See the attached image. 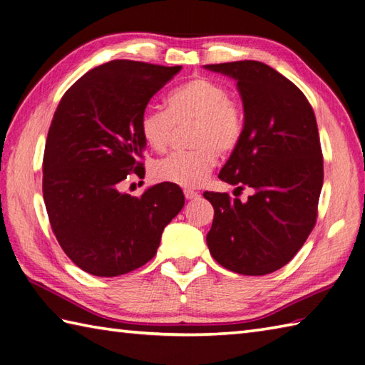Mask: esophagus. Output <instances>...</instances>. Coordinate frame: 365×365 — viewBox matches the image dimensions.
Listing matches in <instances>:
<instances>
[{"instance_id": "34e87169", "label": "esophagus", "mask_w": 365, "mask_h": 365, "mask_svg": "<svg viewBox=\"0 0 365 365\" xmlns=\"http://www.w3.org/2000/svg\"><path fill=\"white\" fill-rule=\"evenodd\" d=\"M183 195H185V197H187L188 200H195V199L199 197V192L197 191H192V190H185Z\"/></svg>"}]
</instances>
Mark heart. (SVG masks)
Segmentation results:
<instances>
[{
	"mask_svg": "<svg viewBox=\"0 0 365 365\" xmlns=\"http://www.w3.org/2000/svg\"><path fill=\"white\" fill-rule=\"evenodd\" d=\"M191 123V150L177 152L153 163L155 180L196 188L202 185L218 163L220 155H230L242 143L245 131L243 108L229 97L221 83L195 76L173 89L166 97V111L147 108L139 120V133L153 152H165L173 143L175 125Z\"/></svg>",
	"mask_w": 365,
	"mask_h": 365,
	"instance_id": "1",
	"label": "heart"
}]
</instances>
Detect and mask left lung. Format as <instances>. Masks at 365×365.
Returning <instances> with one entry per match:
<instances>
[{
    "label": "left lung",
    "instance_id": "left-lung-1",
    "mask_svg": "<svg viewBox=\"0 0 365 365\" xmlns=\"http://www.w3.org/2000/svg\"><path fill=\"white\" fill-rule=\"evenodd\" d=\"M204 67L237 81L245 111L242 143L218 177L254 190L246 202L204 192L215 208L208 250L234 273L269 274L294 257L317 221L323 157L315 114L290 80L259 61Z\"/></svg>",
    "mask_w": 365,
    "mask_h": 365
}]
</instances>
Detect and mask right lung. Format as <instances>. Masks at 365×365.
Masks as SVG:
<instances>
[{"label":"right lung","mask_w":365,"mask_h":365,"mask_svg":"<svg viewBox=\"0 0 365 365\" xmlns=\"http://www.w3.org/2000/svg\"><path fill=\"white\" fill-rule=\"evenodd\" d=\"M182 66L118 59L72 84L54 111L43 153V200L53 234L76 267L114 277L145 265L183 208L173 183L135 197L122 191L144 178L139 120L147 103Z\"/></svg>","instance_id":"add662e5"}]
</instances>
